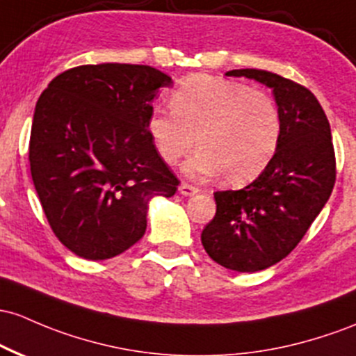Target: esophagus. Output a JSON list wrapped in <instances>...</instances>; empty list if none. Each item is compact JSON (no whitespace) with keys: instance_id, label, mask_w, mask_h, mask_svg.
<instances>
[{"instance_id":"34e87169","label":"esophagus","mask_w":356,"mask_h":356,"mask_svg":"<svg viewBox=\"0 0 356 356\" xmlns=\"http://www.w3.org/2000/svg\"><path fill=\"white\" fill-rule=\"evenodd\" d=\"M179 193H181L182 196H194V194L199 193V189L196 186L187 184V182H182V184L179 186Z\"/></svg>"}]
</instances>
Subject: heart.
<instances>
[{
    "label": "heart",
    "mask_w": 356,
    "mask_h": 356,
    "mask_svg": "<svg viewBox=\"0 0 356 356\" xmlns=\"http://www.w3.org/2000/svg\"><path fill=\"white\" fill-rule=\"evenodd\" d=\"M170 108L154 109L147 130L160 159L179 162L201 148L186 169L218 175L233 186L247 184L267 169L282 135V115L268 92L235 81L193 76L170 96Z\"/></svg>",
    "instance_id": "heart-1"
}]
</instances>
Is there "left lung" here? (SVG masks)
Listing matches in <instances>:
<instances>
[{"label":"left lung","mask_w":356,"mask_h":356,"mask_svg":"<svg viewBox=\"0 0 356 356\" xmlns=\"http://www.w3.org/2000/svg\"><path fill=\"white\" fill-rule=\"evenodd\" d=\"M273 89L282 135L272 162L252 184L216 191V214L201 233L216 264L236 272H259L286 259L316 220L337 181L330 121L307 88L261 69H235Z\"/></svg>","instance_id":"8db88e82"}]
</instances>
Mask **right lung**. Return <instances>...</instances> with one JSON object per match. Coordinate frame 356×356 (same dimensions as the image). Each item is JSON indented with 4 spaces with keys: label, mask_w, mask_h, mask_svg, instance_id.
I'll return each mask as SVG.
<instances>
[{
    "label": "right lung",
    "mask_w": 356,
    "mask_h": 356,
    "mask_svg": "<svg viewBox=\"0 0 356 356\" xmlns=\"http://www.w3.org/2000/svg\"><path fill=\"white\" fill-rule=\"evenodd\" d=\"M172 79L136 64L79 65L37 101L30 172L54 235L88 260L120 255L143 236L148 201L179 179L147 130L152 101Z\"/></svg>",
    "instance_id": "add662e5"
}]
</instances>
